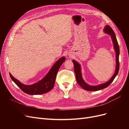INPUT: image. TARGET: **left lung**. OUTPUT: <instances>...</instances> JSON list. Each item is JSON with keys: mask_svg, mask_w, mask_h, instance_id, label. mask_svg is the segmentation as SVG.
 I'll return each mask as SVG.
<instances>
[{"mask_svg": "<svg viewBox=\"0 0 129 129\" xmlns=\"http://www.w3.org/2000/svg\"><path fill=\"white\" fill-rule=\"evenodd\" d=\"M104 32L108 34L111 36L112 41L113 43V47L114 49L116 52V70L113 74V75L112 77L105 83L100 84L97 86H90L88 84H87L85 82V81L83 80L82 75V72H81V68H80V65L77 63L76 60H73V63L74 65V72L75 73L76 78V80L79 84V85L83 88L86 90L88 91H97L101 89H103L107 88L109 86L111 83L113 82V80L115 78L118 74L119 71V53H120V50H119V46L117 41V40L116 38V36L115 35V33L112 30V29L109 25H106L104 28Z\"/></svg>", "mask_w": 129, "mask_h": 129, "instance_id": "1", "label": "left lung"}]
</instances>
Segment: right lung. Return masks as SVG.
Returning a JSON list of instances; mask_svg holds the SVG:
<instances>
[{
  "label": "right lung",
  "instance_id": "right-lung-1",
  "mask_svg": "<svg viewBox=\"0 0 129 129\" xmlns=\"http://www.w3.org/2000/svg\"><path fill=\"white\" fill-rule=\"evenodd\" d=\"M65 60V57L59 58L53 65L49 73L42 80L31 85H24L20 82L18 79L13 77L10 73H9V75L11 79L24 92L31 95L43 94L53 89L58 71Z\"/></svg>",
  "mask_w": 129,
  "mask_h": 129
}]
</instances>
